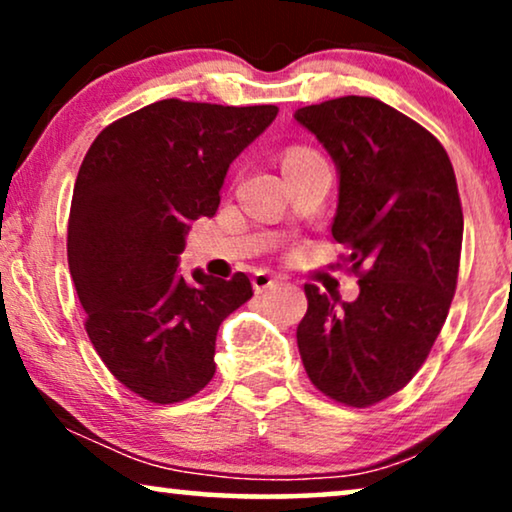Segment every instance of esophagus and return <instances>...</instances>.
<instances>
[{"instance_id": "obj_1", "label": "esophagus", "mask_w": 512, "mask_h": 512, "mask_svg": "<svg viewBox=\"0 0 512 512\" xmlns=\"http://www.w3.org/2000/svg\"><path fill=\"white\" fill-rule=\"evenodd\" d=\"M251 284H254V289L258 293H263L265 289H272V286L279 284V277L272 275L268 270H258L254 272V277H251Z\"/></svg>"}]
</instances>
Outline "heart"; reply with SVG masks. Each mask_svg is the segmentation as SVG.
<instances>
[{"label":"heart","instance_id":"b5f03b06","mask_svg":"<svg viewBox=\"0 0 512 512\" xmlns=\"http://www.w3.org/2000/svg\"><path fill=\"white\" fill-rule=\"evenodd\" d=\"M319 153H314L312 149H305V146H293L284 153V167L291 165H303V163H312V160H319Z\"/></svg>","mask_w":512,"mask_h":512}]
</instances>
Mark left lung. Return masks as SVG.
Here are the masks:
<instances>
[{"mask_svg": "<svg viewBox=\"0 0 512 512\" xmlns=\"http://www.w3.org/2000/svg\"><path fill=\"white\" fill-rule=\"evenodd\" d=\"M293 118L338 167L331 233L361 289L345 303L305 284L300 359L321 394L368 408L415 377L450 312L464 237L457 179L443 144L375 97H338Z\"/></svg>", "mask_w": 512, "mask_h": 512, "instance_id": "1", "label": "left lung"}]
</instances>
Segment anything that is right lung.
Instances as JSON below:
<instances>
[{
    "mask_svg": "<svg viewBox=\"0 0 512 512\" xmlns=\"http://www.w3.org/2000/svg\"><path fill=\"white\" fill-rule=\"evenodd\" d=\"M275 104L160 100L104 128L83 158L67 261L86 331L118 382L179 403L214 377L221 321L251 298L233 279L177 272L191 223L214 216L233 160L275 121Z\"/></svg>",
    "mask_w": 512,
    "mask_h": 512,
    "instance_id": "obj_1",
    "label": "right lung"
}]
</instances>
